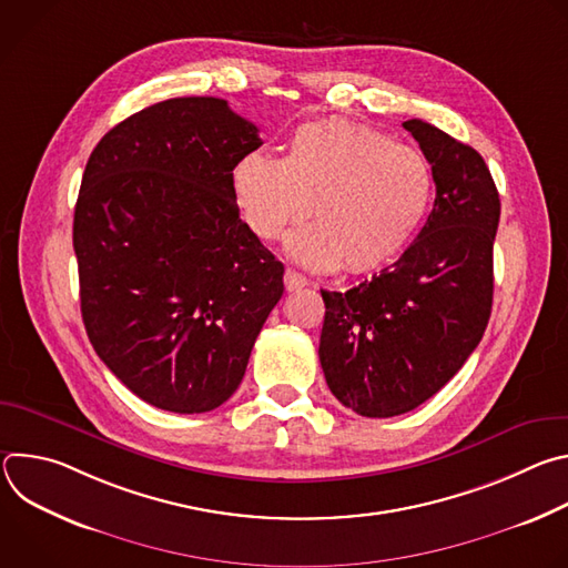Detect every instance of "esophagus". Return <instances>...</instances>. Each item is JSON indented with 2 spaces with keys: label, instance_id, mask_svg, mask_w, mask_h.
Listing matches in <instances>:
<instances>
[{
  "label": "esophagus",
  "instance_id": "obj_1",
  "mask_svg": "<svg viewBox=\"0 0 568 568\" xmlns=\"http://www.w3.org/2000/svg\"><path fill=\"white\" fill-rule=\"evenodd\" d=\"M307 285V278L294 270H285V290L287 292H298Z\"/></svg>",
  "mask_w": 568,
  "mask_h": 568
}]
</instances>
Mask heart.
I'll return each mask as SVG.
<instances>
[{"label": "heart", "instance_id": "obj_1", "mask_svg": "<svg viewBox=\"0 0 568 568\" xmlns=\"http://www.w3.org/2000/svg\"><path fill=\"white\" fill-rule=\"evenodd\" d=\"M231 189L245 224L278 237L310 213L287 252L303 265L362 274L388 265L416 235L432 202L427 159L384 132L342 119L294 130L283 159L261 152L233 166Z\"/></svg>", "mask_w": 568, "mask_h": 568}]
</instances>
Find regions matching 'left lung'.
<instances>
[{"label": "left lung", "mask_w": 568, "mask_h": 568, "mask_svg": "<svg viewBox=\"0 0 568 568\" xmlns=\"http://www.w3.org/2000/svg\"><path fill=\"white\" fill-rule=\"evenodd\" d=\"M434 209L390 267L326 303L318 359L333 395L366 418L407 414L436 395L478 346L493 310L499 191L483 156L420 119Z\"/></svg>", "instance_id": "1"}]
</instances>
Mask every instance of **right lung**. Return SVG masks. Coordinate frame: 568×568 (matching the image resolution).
<instances>
[{
  "mask_svg": "<svg viewBox=\"0 0 568 568\" xmlns=\"http://www.w3.org/2000/svg\"><path fill=\"white\" fill-rule=\"evenodd\" d=\"M263 141L224 99L154 103L94 148L73 213L80 312L143 402L204 414L245 377L283 263L240 220L233 166Z\"/></svg>",
  "mask_w": 568,
  "mask_h": 568,
  "instance_id": "right-lung-1",
  "label": "right lung"
}]
</instances>
